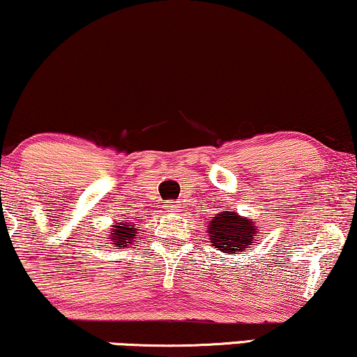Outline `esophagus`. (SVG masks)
<instances>
[{
	"label": "esophagus",
	"instance_id": "34e87169",
	"mask_svg": "<svg viewBox=\"0 0 357 357\" xmlns=\"http://www.w3.org/2000/svg\"><path fill=\"white\" fill-rule=\"evenodd\" d=\"M165 207H166V209H168V211H171V212H174L176 209H178V207H179V206H178V204H166Z\"/></svg>",
	"mask_w": 357,
	"mask_h": 357
}]
</instances>
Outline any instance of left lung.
I'll list each match as a JSON object with an SVG mask.
<instances>
[{"instance_id":"obj_1","label":"left lung","mask_w":357,"mask_h":357,"mask_svg":"<svg viewBox=\"0 0 357 357\" xmlns=\"http://www.w3.org/2000/svg\"><path fill=\"white\" fill-rule=\"evenodd\" d=\"M257 232L259 229L255 227L254 220L238 215L232 209L215 215L207 229L212 245L227 255L249 250L255 243Z\"/></svg>"}]
</instances>
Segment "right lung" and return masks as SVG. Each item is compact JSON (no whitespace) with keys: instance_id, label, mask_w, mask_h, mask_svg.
I'll return each instance as SVG.
<instances>
[{"instance_id":"obj_1","label":"right lung","mask_w":357,"mask_h":357,"mask_svg":"<svg viewBox=\"0 0 357 357\" xmlns=\"http://www.w3.org/2000/svg\"><path fill=\"white\" fill-rule=\"evenodd\" d=\"M137 231L138 229H135L132 222H125L123 220V222H116L115 225H112L108 236H110L114 247H126L128 243L133 242Z\"/></svg>"}]
</instances>
